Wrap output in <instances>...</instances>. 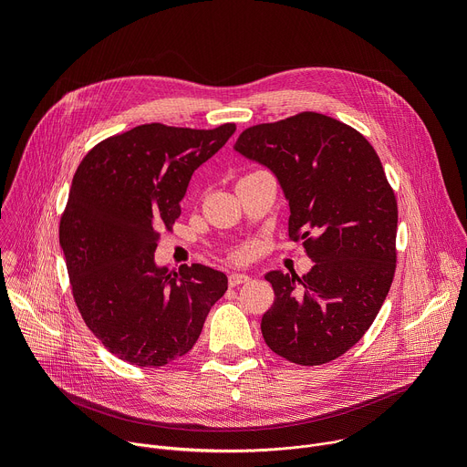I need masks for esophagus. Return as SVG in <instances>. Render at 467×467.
I'll use <instances>...</instances> for the list:
<instances>
[{
  "instance_id": "34e87169",
  "label": "esophagus",
  "mask_w": 467,
  "mask_h": 467,
  "mask_svg": "<svg viewBox=\"0 0 467 467\" xmlns=\"http://www.w3.org/2000/svg\"><path fill=\"white\" fill-rule=\"evenodd\" d=\"M247 281H251V279L245 274H231L229 275V286H238V285H244Z\"/></svg>"
}]
</instances>
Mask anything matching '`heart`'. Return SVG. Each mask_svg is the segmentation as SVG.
Wrapping results in <instances>:
<instances>
[{"instance_id": "1", "label": "heart", "mask_w": 467, "mask_h": 467, "mask_svg": "<svg viewBox=\"0 0 467 467\" xmlns=\"http://www.w3.org/2000/svg\"><path fill=\"white\" fill-rule=\"evenodd\" d=\"M238 256H240V254H238Z\"/></svg>"}]
</instances>
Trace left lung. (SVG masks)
Returning <instances> with one entry per match:
<instances>
[{
	"instance_id": "left-lung-1",
	"label": "left lung",
	"mask_w": 467,
	"mask_h": 467,
	"mask_svg": "<svg viewBox=\"0 0 467 467\" xmlns=\"http://www.w3.org/2000/svg\"><path fill=\"white\" fill-rule=\"evenodd\" d=\"M234 150L277 175L288 240L314 260L303 277L265 275L275 301L264 342L299 366L335 360L366 335L395 274L397 199L380 159L357 129L319 112L247 127Z\"/></svg>"
}]
</instances>
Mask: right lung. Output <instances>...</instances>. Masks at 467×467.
Returning <instances> with one entry per match:
<instances>
[{"mask_svg":"<svg viewBox=\"0 0 467 467\" xmlns=\"http://www.w3.org/2000/svg\"><path fill=\"white\" fill-rule=\"evenodd\" d=\"M234 130L144 123L96 144L74 175L58 225L72 294L94 337L132 366L186 355L227 290L225 274L203 264L168 274L153 253L192 173Z\"/></svg>","mask_w":467,"mask_h":467,"instance_id":"obj_1","label":"right lung"}]
</instances>
